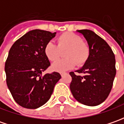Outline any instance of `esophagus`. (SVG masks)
Listing matches in <instances>:
<instances>
[{
	"mask_svg": "<svg viewBox=\"0 0 124 124\" xmlns=\"http://www.w3.org/2000/svg\"><path fill=\"white\" fill-rule=\"evenodd\" d=\"M65 74L66 73H60V75H61L62 77H63L64 75H65Z\"/></svg>",
	"mask_w": 124,
	"mask_h": 124,
	"instance_id": "esophagus-1",
	"label": "esophagus"
}]
</instances>
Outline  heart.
Here are the masks:
<instances>
[{
    "instance_id": "b5f03b06",
    "label": "heart",
    "mask_w": 124,
    "mask_h": 124,
    "mask_svg": "<svg viewBox=\"0 0 124 124\" xmlns=\"http://www.w3.org/2000/svg\"><path fill=\"white\" fill-rule=\"evenodd\" d=\"M58 45L52 41H48L44 47V54L46 58L54 61L58 58L60 49H66L65 56L67 58L58 59L53 62L51 69L56 72H64L73 69L77 62L79 65L85 64L90 54L89 45L82 42L79 35L73 32H64L58 38Z\"/></svg>"
}]
</instances>
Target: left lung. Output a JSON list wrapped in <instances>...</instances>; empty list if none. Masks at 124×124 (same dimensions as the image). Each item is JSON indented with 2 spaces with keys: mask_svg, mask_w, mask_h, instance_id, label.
Returning a JSON list of instances; mask_svg holds the SVG:
<instances>
[{
  "mask_svg": "<svg viewBox=\"0 0 124 124\" xmlns=\"http://www.w3.org/2000/svg\"><path fill=\"white\" fill-rule=\"evenodd\" d=\"M83 35L90 49L84 65L70 75V89L74 98L87 106H97L103 102L111 90L116 74L115 55L106 41L90 30H77Z\"/></svg>",
  "mask_w": 124,
  "mask_h": 124,
  "instance_id": "left-lung-1",
  "label": "left lung"
}]
</instances>
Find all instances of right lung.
Segmentation results:
<instances>
[{
  "label": "right lung",
  "mask_w": 124,
  "mask_h": 124,
  "mask_svg": "<svg viewBox=\"0 0 124 124\" xmlns=\"http://www.w3.org/2000/svg\"><path fill=\"white\" fill-rule=\"evenodd\" d=\"M56 32L30 30L14 43L5 66L7 84L13 98L22 107L34 109L51 97L54 86L61 78L58 73H42L50 66L44 54L48 41Z\"/></svg>",
  "instance_id": "obj_1"
}]
</instances>
